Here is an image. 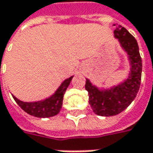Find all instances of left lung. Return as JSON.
Instances as JSON below:
<instances>
[{
	"label": "left lung",
	"instance_id": "obj_1",
	"mask_svg": "<svg viewBox=\"0 0 153 153\" xmlns=\"http://www.w3.org/2000/svg\"><path fill=\"white\" fill-rule=\"evenodd\" d=\"M114 36L128 53L131 69L127 79L107 89L100 90L88 79H86L85 88L88 92L89 105L93 111L99 116H114L124 111L136 98L141 84L142 59L137 40L121 25L116 27Z\"/></svg>",
	"mask_w": 153,
	"mask_h": 153
}]
</instances>
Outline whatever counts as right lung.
Returning <instances> with one entry per match:
<instances>
[{
  "mask_svg": "<svg viewBox=\"0 0 153 153\" xmlns=\"http://www.w3.org/2000/svg\"><path fill=\"white\" fill-rule=\"evenodd\" d=\"M74 76L66 79L63 81L60 87L56 89L55 94H53L48 98L38 102H23L12 96L16 104L21 107L28 114L37 117V118H48L56 115L63 105V98L65 90L67 89L72 79Z\"/></svg>",
  "mask_w": 153,
  "mask_h": 153,
  "instance_id": "1",
  "label": "right lung"
}]
</instances>
